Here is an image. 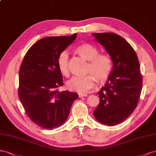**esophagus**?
Listing matches in <instances>:
<instances>
[{
    "instance_id": "34e87169",
    "label": "esophagus",
    "mask_w": 156,
    "mask_h": 156,
    "mask_svg": "<svg viewBox=\"0 0 156 156\" xmlns=\"http://www.w3.org/2000/svg\"><path fill=\"white\" fill-rule=\"evenodd\" d=\"M79 97H87V94H85V93H79L78 94Z\"/></svg>"
}]
</instances>
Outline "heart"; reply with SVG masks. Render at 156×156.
Wrapping results in <instances>:
<instances>
[{
    "label": "heart",
    "mask_w": 156,
    "mask_h": 156,
    "mask_svg": "<svg viewBox=\"0 0 156 156\" xmlns=\"http://www.w3.org/2000/svg\"><path fill=\"white\" fill-rule=\"evenodd\" d=\"M74 51L82 58L89 61L85 76H74L66 82L69 90L79 93H86L95 86V78L99 83H105L110 78L113 69V62L106 53H99L98 49L88 43H82L76 46ZM69 53L61 51L57 59L60 73L64 76L69 75Z\"/></svg>",
    "instance_id": "heart-1"
}]
</instances>
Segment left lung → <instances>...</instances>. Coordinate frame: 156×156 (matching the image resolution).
Returning a JSON list of instances; mask_svg holds the SVG:
<instances>
[{"mask_svg":"<svg viewBox=\"0 0 156 156\" xmlns=\"http://www.w3.org/2000/svg\"><path fill=\"white\" fill-rule=\"evenodd\" d=\"M113 61V69L105 86L98 92L99 104L93 111L98 122L113 126L127 118L139 103L142 76L134 49L114 33L93 34Z\"/></svg>","mask_w":156,"mask_h":156,"instance_id":"left-lung-1","label":"left lung"}]
</instances>
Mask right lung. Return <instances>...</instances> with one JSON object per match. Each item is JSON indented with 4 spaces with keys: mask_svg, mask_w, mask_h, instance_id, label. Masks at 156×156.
I'll use <instances>...</instances> for the list:
<instances>
[{
    "mask_svg": "<svg viewBox=\"0 0 156 156\" xmlns=\"http://www.w3.org/2000/svg\"><path fill=\"white\" fill-rule=\"evenodd\" d=\"M49 37L39 40L27 51L19 72L18 96L29 119L51 129L63 124L77 93L59 91L63 85L57 64L59 53L76 37Z\"/></svg>",
    "mask_w": 156,
    "mask_h": 156,
    "instance_id": "add662e5",
    "label": "right lung"
}]
</instances>
